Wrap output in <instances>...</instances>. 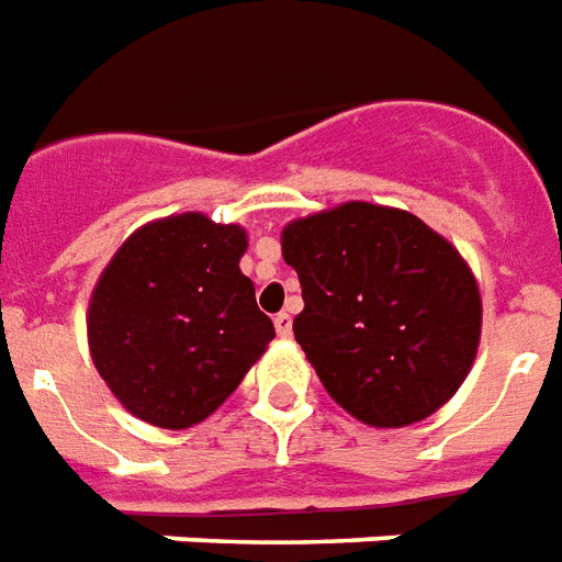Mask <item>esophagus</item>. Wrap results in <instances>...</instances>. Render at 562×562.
I'll list each match as a JSON object with an SVG mask.
<instances>
[{
	"mask_svg": "<svg viewBox=\"0 0 562 562\" xmlns=\"http://www.w3.org/2000/svg\"><path fill=\"white\" fill-rule=\"evenodd\" d=\"M273 327H277V334L280 336H292V315L280 313L273 318Z\"/></svg>",
	"mask_w": 562,
	"mask_h": 562,
	"instance_id": "34e87169",
	"label": "esophagus"
}]
</instances>
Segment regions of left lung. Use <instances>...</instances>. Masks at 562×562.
Returning a JSON list of instances; mask_svg holds the SVG:
<instances>
[{
	"label": "left lung",
	"instance_id": "8db88e82",
	"mask_svg": "<svg viewBox=\"0 0 562 562\" xmlns=\"http://www.w3.org/2000/svg\"><path fill=\"white\" fill-rule=\"evenodd\" d=\"M282 259L303 289L294 339L351 417L398 429L450 402L482 327L450 240L408 211L345 202L282 228Z\"/></svg>",
	"mask_w": 562,
	"mask_h": 562
}]
</instances>
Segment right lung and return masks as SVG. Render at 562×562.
I'll return each mask as SVG.
<instances>
[{
  "mask_svg": "<svg viewBox=\"0 0 562 562\" xmlns=\"http://www.w3.org/2000/svg\"><path fill=\"white\" fill-rule=\"evenodd\" d=\"M247 232L205 214L136 228L89 303L91 360L133 417L190 429L226 402L273 339L238 268Z\"/></svg>",
  "mask_w": 562,
  "mask_h": 562,
  "instance_id": "right-lung-1",
  "label": "right lung"
}]
</instances>
